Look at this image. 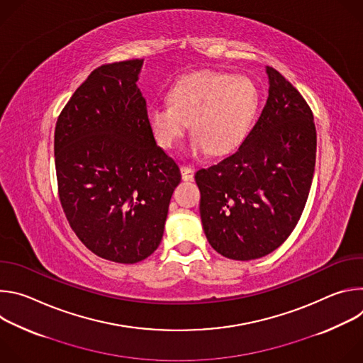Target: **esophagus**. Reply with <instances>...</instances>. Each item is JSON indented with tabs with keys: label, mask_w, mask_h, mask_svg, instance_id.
I'll list each match as a JSON object with an SVG mask.
<instances>
[{
	"label": "esophagus",
	"mask_w": 363,
	"mask_h": 363,
	"mask_svg": "<svg viewBox=\"0 0 363 363\" xmlns=\"http://www.w3.org/2000/svg\"><path fill=\"white\" fill-rule=\"evenodd\" d=\"M181 175L184 181H191L194 178V169L186 165H181Z\"/></svg>",
	"instance_id": "1"
}]
</instances>
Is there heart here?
Returning a JSON list of instances; mask_svg holds the SVG:
<instances>
[{
  "instance_id": "1",
  "label": "heart",
  "mask_w": 363,
  "mask_h": 363,
  "mask_svg": "<svg viewBox=\"0 0 363 363\" xmlns=\"http://www.w3.org/2000/svg\"><path fill=\"white\" fill-rule=\"evenodd\" d=\"M169 103L147 111V122L158 145L171 149L189 122L191 149L224 153L247 135L258 108L252 80L221 72H198L181 77L169 90Z\"/></svg>"
}]
</instances>
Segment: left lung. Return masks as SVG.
<instances>
[{
  "label": "left lung",
  "mask_w": 363,
  "mask_h": 363,
  "mask_svg": "<svg viewBox=\"0 0 363 363\" xmlns=\"http://www.w3.org/2000/svg\"><path fill=\"white\" fill-rule=\"evenodd\" d=\"M267 74L266 106L240 147L195 174L206 240L240 262L264 257L289 238L315 172L312 109L276 69L267 67Z\"/></svg>",
  "instance_id": "1"
}]
</instances>
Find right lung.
<instances>
[{
	"label": "right lung",
	"mask_w": 363,
	"mask_h": 363,
	"mask_svg": "<svg viewBox=\"0 0 363 363\" xmlns=\"http://www.w3.org/2000/svg\"><path fill=\"white\" fill-rule=\"evenodd\" d=\"M142 63L94 69L66 103L55 132L59 198L72 230L91 252L122 264L158 248L181 181L147 122L136 86Z\"/></svg>",
	"instance_id": "add662e5"
}]
</instances>
